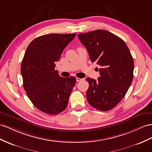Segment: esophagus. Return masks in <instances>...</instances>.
Listing matches in <instances>:
<instances>
[{
  "label": "esophagus",
  "instance_id": "1",
  "mask_svg": "<svg viewBox=\"0 0 152 152\" xmlns=\"http://www.w3.org/2000/svg\"><path fill=\"white\" fill-rule=\"evenodd\" d=\"M81 80H83V79H81V78H79V77H76V81H77V82H78V81H81Z\"/></svg>",
  "mask_w": 152,
  "mask_h": 152
}]
</instances>
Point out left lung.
<instances>
[{
  "label": "left lung",
  "mask_w": 152,
  "mask_h": 152,
  "mask_svg": "<svg viewBox=\"0 0 152 152\" xmlns=\"http://www.w3.org/2000/svg\"><path fill=\"white\" fill-rule=\"evenodd\" d=\"M92 62L100 66L97 80L87 78L88 103L97 110L108 111L118 104L129 88L134 77V60L121 38L106 30L77 34Z\"/></svg>",
  "instance_id": "obj_1"
}]
</instances>
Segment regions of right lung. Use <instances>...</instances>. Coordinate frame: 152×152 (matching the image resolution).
I'll return each mask as SVG.
<instances>
[{"label": "right lung", "mask_w": 152, "mask_h": 152, "mask_svg": "<svg viewBox=\"0 0 152 152\" xmlns=\"http://www.w3.org/2000/svg\"><path fill=\"white\" fill-rule=\"evenodd\" d=\"M76 34H49L30 43L21 65L23 87L38 109L49 115L64 111L76 80L63 77L55 71V62Z\"/></svg>", "instance_id": "obj_1"}]
</instances>
